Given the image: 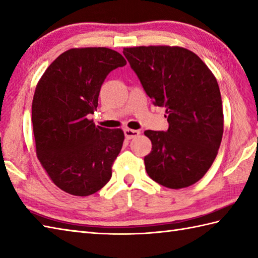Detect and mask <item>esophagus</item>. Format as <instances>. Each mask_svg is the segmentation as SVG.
<instances>
[{"mask_svg":"<svg viewBox=\"0 0 258 258\" xmlns=\"http://www.w3.org/2000/svg\"><path fill=\"white\" fill-rule=\"evenodd\" d=\"M124 134H125L126 139L132 140L134 138H138V136L140 135V131L131 130V128H124Z\"/></svg>","mask_w":258,"mask_h":258,"instance_id":"1","label":"esophagus"}]
</instances>
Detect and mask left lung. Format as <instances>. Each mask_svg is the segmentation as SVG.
Listing matches in <instances>:
<instances>
[{
    "label": "left lung",
    "mask_w": 258,
    "mask_h": 258,
    "mask_svg": "<svg viewBox=\"0 0 258 258\" xmlns=\"http://www.w3.org/2000/svg\"><path fill=\"white\" fill-rule=\"evenodd\" d=\"M123 54L154 105L166 108V132H144L152 142L146 172L165 187H188L210 169L222 142L224 115L215 76L184 47H124Z\"/></svg>",
    "instance_id": "8db88e82"
}]
</instances>
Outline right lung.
<instances>
[{"instance_id": "right-lung-1", "label": "right lung", "mask_w": 258, "mask_h": 258, "mask_svg": "<svg viewBox=\"0 0 258 258\" xmlns=\"http://www.w3.org/2000/svg\"><path fill=\"white\" fill-rule=\"evenodd\" d=\"M125 64L111 48H71L36 85L32 102L36 155L52 182L71 195H92L111 179L124 133L96 126L87 116L96 111L108 73Z\"/></svg>"}]
</instances>
